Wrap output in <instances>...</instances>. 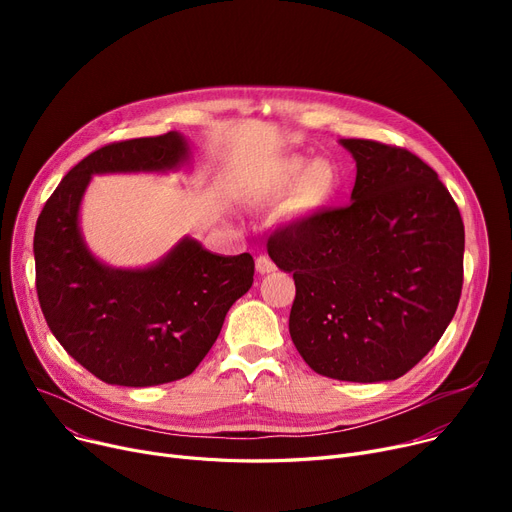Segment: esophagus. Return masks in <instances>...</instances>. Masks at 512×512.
Returning a JSON list of instances; mask_svg holds the SVG:
<instances>
[{
  "mask_svg": "<svg viewBox=\"0 0 512 512\" xmlns=\"http://www.w3.org/2000/svg\"><path fill=\"white\" fill-rule=\"evenodd\" d=\"M255 267H257L259 274H270V272L276 270V263L267 255H259L257 261H255Z\"/></svg>",
  "mask_w": 512,
  "mask_h": 512,
  "instance_id": "obj_1",
  "label": "esophagus"
}]
</instances>
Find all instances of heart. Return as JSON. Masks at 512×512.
Masks as SVG:
<instances>
[{
    "mask_svg": "<svg viewBox=\"0 0 512 512\" xmlns=\"http://www.w3.org/2000/svg\"><path fill=\"white\" fill-rule=\"evenodd\" d=\"M297 184V193H294V207L299 211H311L321 205H326L338 186L336 168L328 159H315L313 164L307 166L305 157H288L278 166L274 174L276 191Z\"/></svg>",
    "mask_w": 512,
    "mask_h": 512,
    "instance_id": "1",
    "label": "heart"
}]
</instances>
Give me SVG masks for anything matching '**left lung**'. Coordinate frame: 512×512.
Returning a JSON list of instances; mask_svg holds the SVG:
<instances>
[{
	"instance_id": "obj_1",
	"label": "left lung",
	"mask_w": 512,
	"mask_h": 512,
	"mask_svg": "<svg viewBox=\"0 0 512 512\" xmlns=\"http://www.w3.org/2000/svg\"><path fill=\"white\" fill-rule=\"evenodd\" d=\"M357 161L351 203L278 228L267 253L292 272L288 330L326 378L386 382L442 338L463 290L465 226L438 174L415 153L340 141Z\"/></svg>"
}]
</instances>
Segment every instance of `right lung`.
Masks as SVG:
<instances>
[{
  "instance_id": "1",
  "label": "right lung",
  "mask_w": 512,
  "mask_h": 512,
  "mask_svg": "<svg viewBox=\"0 0 512 512\" xmlns=\"http://www.w3.org/2000/svg\"><path fill=\"white\" fill-rule=\"evenodd\" d=\"M186 159L174 130L105 145L62 178L37 220L35 282L47 326L105 384L145 388L191 375L253 284L249 253L215 255L193 238L145 270H114L89 253L78 207L93 174L164 172Z\"/></svg>"
}]
</instances>
